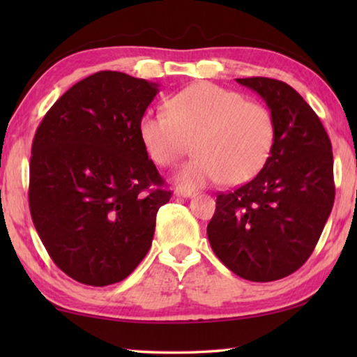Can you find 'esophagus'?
<instances>
[{"instance_id":"1","label":"esophagus","mask_w":357,"mask_h":357,"mask_svg":"<svg viewBox=\"0 0 357 357\" xmlns=\"http://www.w3.org/2000/svg\"><path fill=\"white\" fill-rule=\"evenodd\" d=\"M174 195L181 197V198H190V197L195 195V192L189 190V189H183V187H178V189L174 190Z\"/></svg>"}]
</instances>
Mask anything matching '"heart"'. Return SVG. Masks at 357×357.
Segmentation results:
<instances>
[{"label": "heart", "instance_id": "1", "mask_svg": "<svg viewBox=\"0 0 357 357\" xmlns=\"http://www.w3.org/2000/svg\"><path fill=\"white\" fill-rule=\"evenodd\" d=\"M138 121V137L154 164L172 167L195 138V159L174 174L184 187L211 183L244 184L263 170L275 142L268 107L213 83H193Z\"/></svg>", "mask_w": 357, "mask_h": 357}]
</instances>
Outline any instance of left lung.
Returning a JSON list of instances; mask_svg holds the SVG:
<instances>
[{"label": "left lung", "instance_id": "1", "mask_svg": "<svg viewBox=\"0 0 357 357\" xmlns=\"http://www.w3.org/2000/svg\"><path fill=\"white\" fill-rule=\"evenodd\" d=\"M236 82L266 102L275 142L255 178L217 195L208 238L234 274L273 282L298 271L321 236L335 197L332 146L317 113L289 84L266 77Z\"/></svg>", "mask_w": 357, "mask_h": 357}]
</instances>
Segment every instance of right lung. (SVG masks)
I'll use <instances>...</instances> for the list:
<instances>
[{"label": "right lung", "mask_w": 357, "mask_h": 357, "mask_svg": "<svg viewBox=\"0 0 357 357\" xmlns=\"http://www.w3.org/2000/svg\"><path fill=\"white\" fill-rule=\"evenodd\" d=\"M159 84L100 70L59 98L36 130L29 211L48 255L91 287L124 280L153 243L170 202L138 137ZM155 185L154 190H149Z\"/></svg>", "instance_id": "obj_1"}]
</instances>
